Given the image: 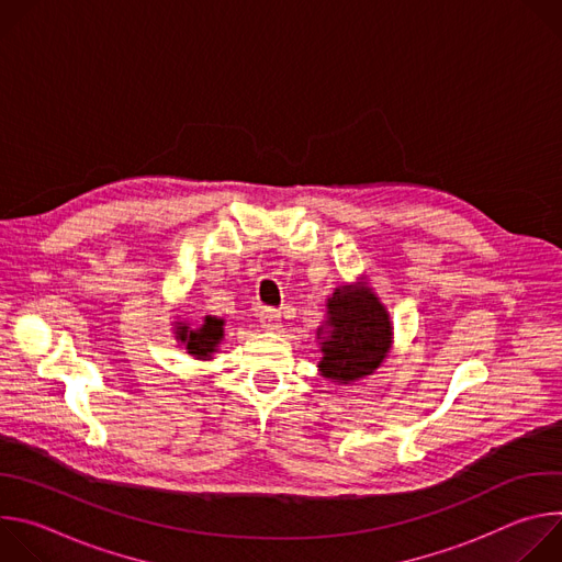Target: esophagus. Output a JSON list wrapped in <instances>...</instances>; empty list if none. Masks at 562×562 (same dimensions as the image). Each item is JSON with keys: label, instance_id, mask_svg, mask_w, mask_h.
Returning <instances> with one entry per match:
<instances>
[{"label": "esophagus", "instance_id": "esophagus-1", "mask_svg": "<svg viewBox=\"0 0 562 562\" xmlns=\"http://www.w3.org/2000/svg\"><path fill=\"white\" fill-rule=\"evenodd\" d=\"M260 323H262V327L265 329H269V331H276V329H280V317H282V313L278 311V308H271V306H265L262 311H260Z\"/></svg>", "mask_w": 562, "mask_h": 562}]
</instances>
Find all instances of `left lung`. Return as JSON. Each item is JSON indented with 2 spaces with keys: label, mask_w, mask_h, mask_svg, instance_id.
<instances>
[{
  "label": "left lung",
  "mask_w": 562,
  "mask_h": 562,
  "mask_svg": "<svg viewBox=\"0 0 562 562\" xmlns=\"http://www.w3.org/2000/svg\"><path fill=\"white\" fill-rule=\"evenodd\" d=\"M329 327L319 360L325 378L347 384L369 375L384 360L391 325L371 289H338L329 300Z\"/></svg>",
  "instance_id": "obj_1"
}]
</instances>
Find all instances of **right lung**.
I'll return each instance as SVG.
<instances>
[{
    "label": "right lung",
    "mask_w": 562,
    "mask_h": 562,
    "mask_svg": "<svg viewBox=\"0 0 562 562\" xmlns=\"http://www.w3.org/2000/svg\"><path fill=\"white\" fill-rule=\"evenodd\" d=\"M222 325H224L222 319L206 315L204 325H202L198 331H189V327L182 325V327L178 329V338L187 345L189 353H193V356H198V358H209V356L215 351V347L220 345L222 336H224Z\"/></svg>",
    "instance_id": "obj_1"
}]
</instances>
